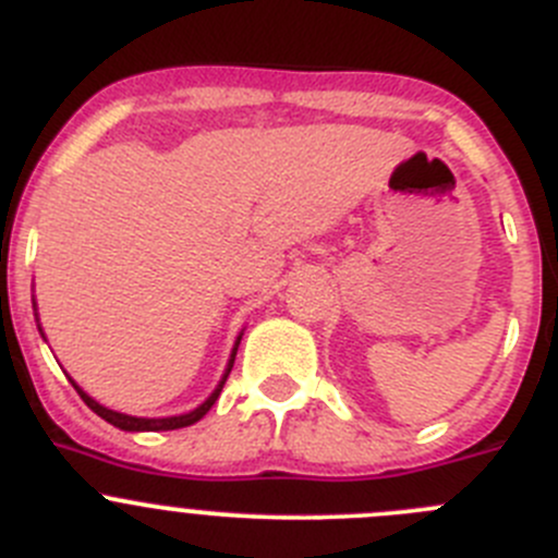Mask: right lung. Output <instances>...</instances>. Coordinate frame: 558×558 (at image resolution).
<instances>
[{"mask_svg":"<svg viewBox=\"0 0 558 558\" xmlns=\"http://www.w3.org/2000/svg\"><path fill=\"white\" fill-rule=\"evenodd\" d=\"M236 345H240V340H236ZM234 356H236V349L231 351V360H229V367H226V376H223V381L218 384V389H215V392L209 395V398L204 400V403L198 405V409H193L191 414H180V416H163V420H144V416H128V414H119V411H111V409H106V405H100V403H97V400H92L89 395H86L84 389H81L78 384L73 381V378H70V381H73L75 392L81 395V400H84V403L89 405V409L95 411L97 416H102V420H106V423H111L113 428H122V430H177V428H187V425L198 423V420H202V416L207 414L209 409H213V403H215V400H218L220 389H223L226 378H229L231 367H234Z\"/></svg>","mask_w":558,"mask_h":558,"instance_id":"1","label":"right lung"}]
</instances>
